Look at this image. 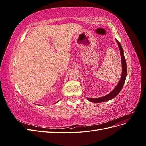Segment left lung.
<instances>
[{
	"label": "left lung",
	"mask_w": 146,
	"mask_h": 146,
	"mask_svg": "<svg viewBox=\"0 0 146 146\" xmlns=\"http://www.w3.org/2000/svg\"><path fill=\"white\" fill-rule=\"evenodd\" d=\"M116 41L117 42V44L119 48V50H120V53H121V61H122V75H121V77L120 80H119V83H117V85L116 86V87L114 88V89L111 91L110 92L109 94L107 95L104 96L103 97H101V98H86V99L91 102H94V103H100V102H107L110 100H111L113 98H115L117 96V94L120 92L121 90H122V88L123 87V84L125 83L126 77H127V64H126V61L125 58L124 56V54H123V48L122 47V46L117 39H116Z\"/></svg>",
	"instance_id": "8db88e82"
}]
</instances>
